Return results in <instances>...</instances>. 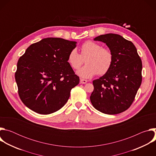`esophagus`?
<instances>
[{"label": "esophagus", "instance_id": "esophagus-1", "mask_svg": "<svg viewBox=\"0 0 156 156\" xmlns=\"http://www.w3.org/2000/svg\"><path fill=\"white\" fill-rule=\"evenodd\" d=\"M87 80H84V79H80V83H81V84H85V83H87Z\"/></svg>", "mask_w": 156, "mask_h": 156}]
</instances>
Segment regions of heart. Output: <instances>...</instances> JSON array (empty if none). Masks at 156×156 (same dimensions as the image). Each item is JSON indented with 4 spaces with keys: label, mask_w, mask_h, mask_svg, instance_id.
Returning <instances> with one entry per match:
<instances>
[{
    "label": "heart",
    "mask_w": 156,
    "mask_h": 156,
    "mask_svg": "<svg viewBox=\"0 0 156 156\" xmlns=\"http://www.w3.org/2000/svg\"><path fill=\"white\" fill-rule=\"evenodd\" d=\"M85 58L86 64L77 72V74L83 78H90L98 73L103 75L110 68L113 62V54L108 49L102 48L99 44L87 41L81 46V55L76 49H72L69 55L68 63L73 69H78Z\"/></svg>",
    "instance_id": "obj_1"
}]
</instances>
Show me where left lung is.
Returning <instances> with one entry per match:
<instances>
[{
  "mask_svg": "<svg viewBox=\"0 0 156 156\" xmlns=\"http://www.w3.org/2000/svg\"><path fill=\"white\" fill-rule=\"evenodd\" d=\"M94 40L105 43L113 54V62L102 76L93 81L91 104L104 114H120L130 107L141 86V60L133 42L119 34L100 35Z\"/></svg>",
  "mask_w": 156,
  "mask_h": 156,
  "instance_id": "8db88e82",
  "label": "left lung"
}]
</instances>
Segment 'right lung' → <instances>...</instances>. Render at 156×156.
I'll return each mask as SVG.
<instances>
[{
    "instance_id": "obj_1",
    "label": "right lung",
    "mask_w": 156,
    "mask_h": 156,
    "mask_svg": "<svg viewBox=\"0 0 156 156\" xmlns=\"http://www.w3.org/2000/svg\"><path fill=\"white\" fill-rule=\"evenodd\" d=\"M76 42L47 37L31 44L18 60L15 77L23 103L47 115L60 109L80 83L67 58Z\"/></svg>"
}]
</instances>
